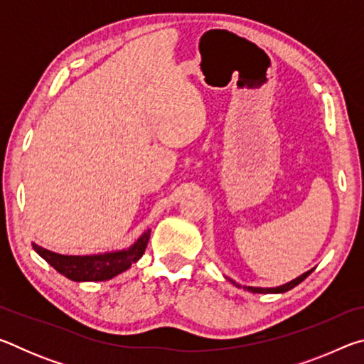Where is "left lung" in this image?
<instances>
[{
    "mask_svg": "<svg viewBox=\"0 0 364 364\" xmlns=\"http://www.w3.org/2000/svg\"><path fill=\"white\" fill-rule=\"evenodd\" d=\"M311 271H313V269L306 271V273H304L301 276H299L297 279H294V281H291V282H287V284H284V286H279V287H271V289H262V287H244V289H247V291L254 292V294H281V292H287V291H291L292 287L299 286L300 282L304 281L305 278H308V274H310ZM234 284H236V282H234ZM236 286L239 287V284H236Z\"/></svg>",
    "mask_w": 364,
    "mask_h": 364,
    "instance_id": "obj_1",
    "label": "left lung"
}]
</instances>
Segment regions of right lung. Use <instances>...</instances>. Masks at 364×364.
I'll list each match as a JSON object with an SVG mask.
<instances>
[{
  "mask_svg": "<svg viewBox=\"0 0 364 364\" xmlns=\"http://www.w3.org/2000/svg\"><path fill=\"white\" fill-rule=\"evenodd\" d=\"M151 230L141 236L128 250L112 252L104 255H60L33 244L36 254L45 258L51 267L72 281H107L123 273L143 257L149 242Z\"/></svg>",
  "mask_w": 364,
  "mask_h": 364,
  "instance_id": "right-lung-1",
  "label": "right lung"
}]
</instances>
